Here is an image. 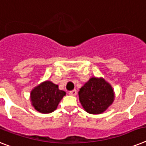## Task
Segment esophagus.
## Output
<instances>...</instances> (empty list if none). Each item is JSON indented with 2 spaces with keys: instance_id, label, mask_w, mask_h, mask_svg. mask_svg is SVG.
<instances>
[{
  "instance_id": "obj_1",
  "label": "esophagus",
  "mask_w": 146,
  "mask_h": 146,
  "mask_svg": "<svg viewBox=\"0 0 146 146\" xmlns=\"http://www.w3.org/2000/svg\"><path fill=\"white\" fill-rule=\"evenodd\" d=\"M77 94V92H76V90H73V91H70V92H69V94L70 95H72V96H75L76 94Z\"/></svg>"
}]
</instances>
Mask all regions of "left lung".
<instances>
[{
	"instance_id": "1",
	"label": "left lung",
	"mask_w": 146,
	"mask_h": 146,
	"mask_svg": "<svg viewBox=\"0 0 146 146\" xmlns=\"http://www.w3.org/2000/svg\"><path fill=\"white\" fill-rule=\"evenodd\" d=\"M79 101L90 114L105 112L114 101V92L110 83L103 78L92 77L79 89Z\"/></svg>"
}]
</instances>
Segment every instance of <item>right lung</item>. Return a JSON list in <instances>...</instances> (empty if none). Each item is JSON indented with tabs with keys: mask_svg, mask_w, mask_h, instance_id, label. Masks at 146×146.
<instances>
[{
	"mask_svg": "<svg viewBox=\"0 0 146 146\" xmlns=\"http://www.w3.org/2000/svg\"><path fill=\"white\" fill-rule=\"evenodd\" d=\"M66 92L60 90L58 85L50 81L38 85L31 92L32 106L38 112L47 114L54 112Z\"/></svg>",
	"mask_w": 146,
	"mask_h": 146,
	"instance_id": "right-lung-1",
	"label": "right lung"
}]
</instances>
